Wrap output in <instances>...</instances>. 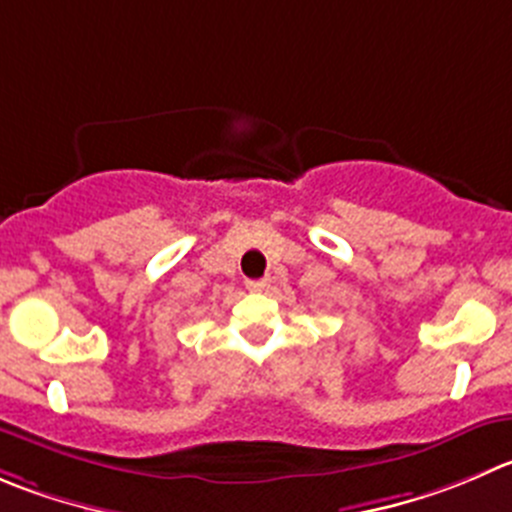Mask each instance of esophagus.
<instances>
[{"label":"esophagus","mask_w":512,"mask_h":512,"mask_svg":"<svg viewBox=\"0 0 512 512\" xmlns=\"http://www.w3.org/2000/svg\"><path fill=\"white\" fill-rule=\"evenodd\" d=\"M271 286V281L269 279H251V281H246V289L248 291H266Z\"/></svg>","instance_id":"esophagus-1"}]
</instances>
